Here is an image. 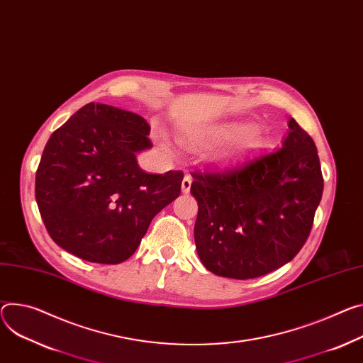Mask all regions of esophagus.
Masks as SVG:
<instances>
[{"label":"esophagus","mask_w":363,"mask_h":363,"mask_svg":"<svg viewBox=\"0 0 363 363\" xmlns=\"http://www.w3.org/2000/svg\"><path fill=\"white\" fill-rule=\"evenodd\" d=\"M191 184H192V178H191V175H185V177H184V179H182V185H181V188H182V192H184V194H188V192H189V189H191Z\"/></svg>","instance_id":"1"}]
</instances>
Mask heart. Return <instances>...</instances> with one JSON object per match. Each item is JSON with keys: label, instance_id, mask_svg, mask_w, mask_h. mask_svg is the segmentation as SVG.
Here are the masks:
<instances>
[{"label": "heart", "instance_id": "b5f03b06", "mask_svg": "<svg viewBox=\"0 0 363 363\" xmlns=\"http://www.w3.org/2000/svg\"><path fill=\"white\" fill-rule=\"evenodd\" d=\"M220 139H227L224 146L217 152V157L224 162L250 153L263 143L260 130L250 124H228L210 130H191L181 136V140L189 146H200Z\"/></svg>", "mask_w": 363, "mask_h": 363}]
</instances>
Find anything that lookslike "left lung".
Listing matches in <instances>:
<instances>
[{"instance_id":"obj_1","label":"left lung","mask_w":363,"mask_h":363,"mask_svg":"<svg viewBox=\"0 0 363 363\" xmlns=\"http://www.w3.org/2000/svg\"><path fill=\"white\" fill-rule=\"evenodd\" d=\"M278 150L225 172H194L196 253L218 277L252 279L288 263L304 246L323 195L314 140L294 118Z\"/></svg>"}]
</instances>
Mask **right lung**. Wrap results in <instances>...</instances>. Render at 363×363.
<instances>
[{
  "instance_id": "1",
  "label": "right lung",
  "mask_w": 363,
  "mask_h": 363,
  "mask_svg": "<svg viewBox=\"0 0 363 363\" xmlns=\"http://www.w3.org/2000/svg\"><path fill=\"white\" fill-rule=\"evenodd\" d=\"M150 125L131 111L89 103L48 140L36 201L53 242L95 263L116 265L139 247L153 217L181 194L184 174L142 171Z\"/></svg>"
}]
</instances>
